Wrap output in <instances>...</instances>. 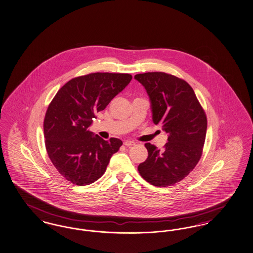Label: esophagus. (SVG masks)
<instances>
[{
	"mask_svg": "<svg viewBox=\"0 0 253 253\" xmlns=\"http://www.w3.org/2000/svg\"><path fill=\"white\" fill-rule=\"evenodd\" d=\"M123 144H124L125 146H127V147H131V146H133L135 143H134V142L130 141V140H125Z\"/></svg>",
	"mask_w": 253,
	"mask_h": 253,
	"instance_id": "1",
	"label": "esophagus"
}]
</instances>
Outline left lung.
<instances>
[{
    "mask_svg": "<svg viewBox=\"0 0 253 253\" xmlns=\"http://www.w3.org/2000/svg\"><path fill=\"white\" fill-rule=\"evenodd\" d=\"M134 79L147 91L152 122L168 133L159 150L146 143L149 155L138 166L143 179L154 186H169L182 181L200 161L207 130V119L192 87L165 72L136 74Z\"/></svg>",
    "mask_w": 253,
    "mask_h": 253,
    "instance_id": "1",
    "label": "left lung"
}]
</instances>
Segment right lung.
Here are the masks:
<instances>
[{
	"label": "right lung",
	"instance_id": "right-lung-1",
	"mask_svg": "<svg viewBox=\"0 0 253 253\" xmlns=\"http://www.w3.org/2000/svg\"><path fill=\"white\" fill-rule=\"evenodd\" d=\"M131 80L128 73H90L71 79L54 96L44 120L45 146L51 163L69 182L81 186L96 182L120 150L121 139L103 140L88 128L95 114Z\"/></svg>",
	"mask_w": 253,
	"mask_h": 253
}]
</instances>
